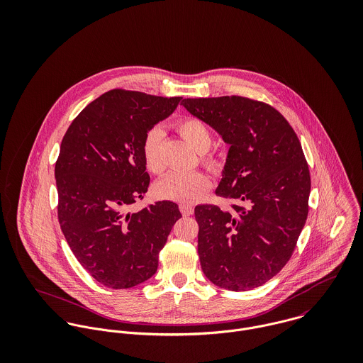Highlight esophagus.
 Here are the masks:
<instances>
[{
  "mask_svg": "<svg viewBox=\"0 0 363 363\" xmlns=\"http://www.w3.org/2000/svg\"><path fill=\"white\" fill-rule=\"evenodd\" d=\"M180 212L184 215V216H190V215H193L194 213V208L191 207V206H184V204H180Z\"/></svg>",
  "mask_w": 363,
  "mask_h": 363,
  "instance_id": "1",
  "label": "esophagus"
}]
</instances>
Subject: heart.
<instances>
[{"mask_svg":"<svg viewBox=\"0 0 363 363\" xmlns=\"http://www.w3.org/2000/svg\"><path fill=\"white\" fill-rule=\"evenodd\" d=\"M179 135L200 154L201 163L213 173H219L225 166L223 154L211 150L212 131L207 124L197 117H183L174 124ZM143 160L145 167L154 173L162 174L164 162L162 156V131L152 128L143 141ZM211 189V179L204 172L170 173L156 184V193L166 200L180 204H194L200 201Z\"/></svg>","mask_w":363,"mask_h":363,"instance_id":"obj_1","label":"heart"}]
</instances>
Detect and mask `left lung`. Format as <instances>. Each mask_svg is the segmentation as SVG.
I'll return each instance as SVG.
<instances>
[{
    "label": "left lung",
    "mask_w": 363,
    "mask_h": 363,
    "mask_svg": "<svg viewBox=\"0 0 363 363\" xmlns=\"http://www.w3.org/2000/svg\"><path fill=\"white\" fill-rule=\"evenodd\" d=\"M230 145L216 196L194 209L208 279L228 291L264 285L289 261L309 212L311 172L301 141L272 106L243 96L183 99Z\"/></svg>",
    "instance_id": "8db88e82"
}]
</instances>
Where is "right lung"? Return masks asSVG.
I'll use <instances>...</instances> for the list:
<instances>
[{"mask_svg": "<svg viewBox=\"0 0 363 363\" xmlns=\"http://www.w3.org/2000/svg\"><path fill=\"white\" fill-rule=\"evenodd\" d=\"M180 101L111 89L88 104L62 137L54 169L58 222L79 264L107 288L150 279L182 218L172 201L128 212L151 182L141 154L144 137Z\"/></svg>", "mask_w": 363, "mask_h": 363, "instance_id": "obj_1", "label": "right lung"}]
</instances>
